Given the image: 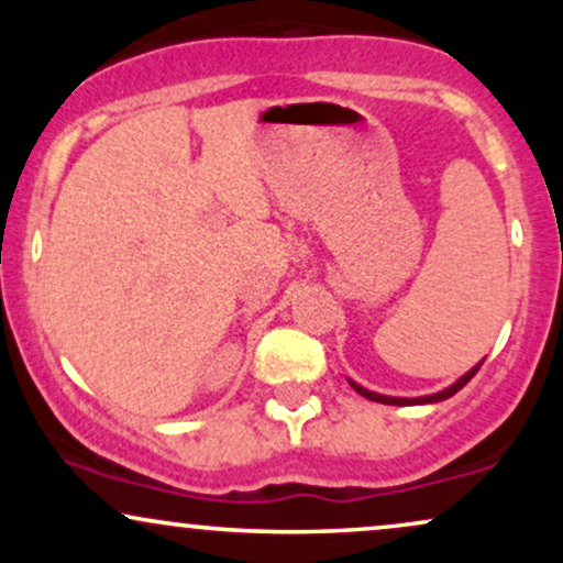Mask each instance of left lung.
Segmentation results:
<instances>
[{"label": "left lung", "mask_w": 563, "mask_h": 563, "mask_svg": "<svg viewBox=\"0 0 563 563\" xmlns=\"http://www.w3.org/2000/svg\"><path fill=\"white\" fill-rule=\"evenodd\" d=\"M482 363H484V360H482ZM482 363H479V365H474V367H471V371L466 373V376H461V378H457V380H455V384H452V386H448V389H444V391H437V394H426V397H412V399H410V397H386V394H376V391H367V389H365V386L354 384V380H352V378H349V386H352V389H354V391H357V394H363V397H365V399H371V402H380V405H429V402H442V399H450V397H452V394H457V391H461V389H463V386H466V384H468V380L476 376V371H479V367H482Z\"/></svg>", "instance_id": "1"}]
</instances>
